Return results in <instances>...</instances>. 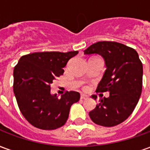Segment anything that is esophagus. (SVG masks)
<instances>
[{"instance_id": "34e87169", "label": "esophagus", "mask_w": 150, "mask_h": 150, "mask_svg": "<svg viewBox=\"0 0 150 150\" xmlns=\"http://www.w3.org/2000/svg\"><path fill=\"white\" fill-rule=\"evenodd\" d=\"M80 98H81L82 100H86V99H88V96H87V95L82 94V95H81V96H80Z\"/></svg>"}]
</instances>
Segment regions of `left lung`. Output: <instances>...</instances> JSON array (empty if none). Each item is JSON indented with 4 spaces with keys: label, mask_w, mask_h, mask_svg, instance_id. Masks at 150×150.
I'll use <instances>...</instances> for the list:
<instances>
[{
    "label": "left lung",
    "mask_w": 150,
    "mask_h": 150,
    "mask_svg": "<svg viewBox=\"0 0 150 150\" xmlns=\"http://www.w3.org/2000/svg\"><path fill=\"white\" fill-rule=\"evenodd\" d=\"M84 54H97L104 59L106 71L96 92H109L89 112L96 125L112 127L125 121L134 110L142 91L143 67L137 52L116 42H98L85 50ZM96 100V96H92Z\"/></svg>",
    "instance_id": "8db88e82"
}]
</instances>
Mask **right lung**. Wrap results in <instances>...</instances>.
Listing matches in <instances>:
<instances>
[{"instance_id": "1", "label": "right lung", "mask_w": 150, "mask_h": 150, "mask_svg": "<svg viewBox=\"0 0 150 150\" xmlns=\"http://www.w3.org/2000/svg\"><path fill=\"white\" fill-rule=\"evenodd\" d=\"M79 51L36 52L21 56L13 70V92L25 120L38 129L52 130L65 125L71 105L79 100L77 91L60 99L50 93V84L62 75L69 59Z\"/></svg>"}]
</instances>
